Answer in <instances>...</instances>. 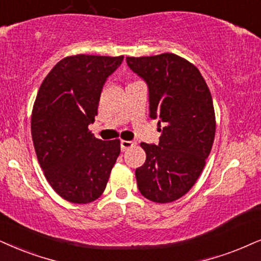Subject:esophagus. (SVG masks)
<instances>
[{"label":"esophagus","mask_w":261,"mask_h":261,"mask_svg":"<svg viewBox=\"0 0 261 261\" xmlns=\"http://www.w3.org/2000/svg\"><path fill=\"white\" fill-rule=\"evenodd\" d=\"M136 146V143H134V142H131V141H121L120 142V148H121V150L123 151H126L128 148H133V147H135Z\"/></svg>","instance_id":"esophagus-1"}]
</instances>
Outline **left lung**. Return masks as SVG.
<instances>
[{
  "label": "left lung",
  "mask_w": 261,
  "mask_h": 261,
  "mask_svg": "<svg viewBox=\"0 0 261 261\" xmlns=\"http://www.w3.org/2000/svg\"><path fill=\"white\" fill-rule=\"evenodd\" d=\"M149 90V114L159 119V144L142 142L146 163L136 169L146 199L167 203L186 195L202 172L216 135L211 91L200 71L172 53L126 58Z\"/></svg>",
  "instance_id": "1"
}]
</instances>
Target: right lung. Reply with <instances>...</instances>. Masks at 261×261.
Instances as JSON below:
<instances>
[{"label": "right lung", "instance_id": "add662e5", "mask_svg": "<svg viewBox=\"0 0 261 261\" xmlns=\"http://www.w3.org/2000/svg\"><path fill=\"white\" fill-rule=\"evenodd\" d=\"M124 60L78 54L58 62L37 92L31 115L34 147L44 176L62 199L89 203L106 189L120 141L89 130L103 84Z\"/></svg>", "mask_w": 261, "mask_h": 261}]
</instances>
